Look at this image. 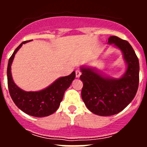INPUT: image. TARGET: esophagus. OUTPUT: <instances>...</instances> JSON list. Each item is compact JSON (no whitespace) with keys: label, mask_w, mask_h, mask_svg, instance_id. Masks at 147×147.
<instances>
[{"label":"esophagus","mask_w":147,"mask_h":147,"mask_svg":"<svg viewBox=\"0 0 147 147\" xmlns=\"http://www.w3.org/2000/svg\"><path fill=\"white\" fill-rule=\"evenodd\" d=\"M81 71H80V70H76V78H79L80 77V76H81Z\"/></svg>","instance_id":"esophagus-1"}]
</instances>
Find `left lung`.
Wrapping results in <instances>:
<instances>
[{
	"instance_id": "8db88e82",
	"label": "left lung",
	"mask_w": 147,
	"mask_h": 147,
	"mask_svg": "<svg viewBox=\"0 0 147 147\" xmlns=\"http://www.w3.org/2000/svg\"><path fill=\"white\" fill-rule=\"evenodd\" d=\"M123 53L127 63L124 74L119 79L105 76L95 68L81 67L82 98L90 111L102 116L119 113L134 98L139 84V62L130 44L116 36L108 38Z\"/></svg>"
}]
</instances>
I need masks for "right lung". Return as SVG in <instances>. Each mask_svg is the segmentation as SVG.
Listing matches in <instances>:
<instances>
[{
	"label": "right lung",
	"instance_id": "1",
	"mask_svg": "<svg viewBox=\"0 0 147 147\" xmlns=\"http://www.w3.org/2000/svg\"><path fill=\"white\" fill-rule=\"evenodd\" d=\"M29 41H24L20 43L9 59L7 67L8 88L11 99L23 112L34 117H45L54 113L59 107L65 91L69 88L75 79L76 73L73 71L68 76L59 78L51 85L40 91L27 92L18 88L13 81L11 65L17 51L23 44Z\"/></svg>",
	"mask_w": 147,
	"mask_h": 147
}]
</instances>
